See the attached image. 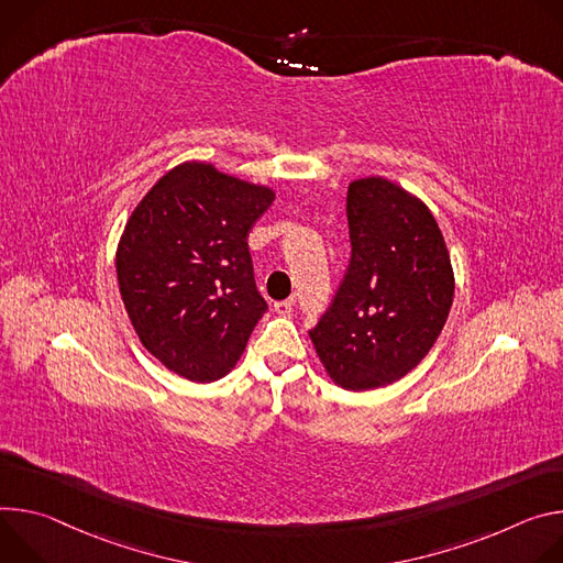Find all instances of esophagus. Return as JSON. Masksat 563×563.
I'll return each instance as SVG.
<instances>
[{
  "instance_id": "obj_1",
  "label": "esophagus",
  "mask_w": 563,
  "mask_h": 563,
  "mask_svg": "<svg viewBox=\"0 0 563 563\" xmlns=\"http://www.w3.org/2000/svg\"><path fill=\"white\" fill-rule=\"evenodd\" d=\"M275 313L282 316V318H290L292 316V299L275 301Z\"/></svg>"
}]
</instances>
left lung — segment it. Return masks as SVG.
Wrapping results in <instances>:
<instances>
[{
  "mask_svg": "<svg viewBox=\"0 0 563 563\" xmlns=\"http://www.w3.org/2000/svg\"><path fill=\"white\" fill-rule=\"evenodd\" d=\"M346 219L349 268L308 335L333 383L366 391L407 376L439 340L454 271L429 208L383 176L349 185Z\"/></svg>",
  "mask_w": 563,
  "mask_h": 563,
  "instance_id": "1",
  "label": "left lung"
}]
</instances>
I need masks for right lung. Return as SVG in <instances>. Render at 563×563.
<instances>
[{"label": "right lung", "instance_id": "obj_1", "mask_svg": "<svg viewBox=\"0 0 563 563\" xmlns=\"http://www.w3.org/2000/svg\"><path fill=\"white\" fill-rule=\"evenodd\" d=\"M273 201L266 185L187 161L156 180L124 225L120 297L143 346L180 378H223L268 310L247 234Z\"/></svg>", "mask_w": 563, "mask_h": 563}]
</instances>
